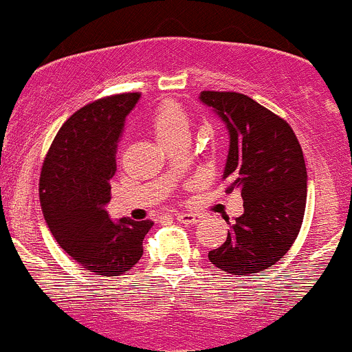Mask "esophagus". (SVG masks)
<instances>
[{
  "label": "esophagus",
  "instance_id": "esophagus-1",
  "mask_svg": "<svg viewBox=\"0 0 352 352\" xmlns=\"http://www.w3.org/2000/svg\"><path fill=\"white\" fill-rule=\"evenodd\" d=\"M175 218L180 221V223H187V225H194L201 220L199 214L196 213H177Z\"/></svg>",
  "mask_w": 352,
  "mask_h": 352
}]
</instances>
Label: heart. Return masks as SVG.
<instances>
[{
	"label": "heart",
	"instance_id": "b5f03b06",
	"mask_svg": "<svg viewBox=\"0 0 352 352\" xmlns=\"http://www.w3.org/2000/svg\"><path fill=\"white\" fill-rule=\"evenodd\" d=\"M151 127L160 144H168L173 139L189 134V117L179 104L165 101L153 115Z\"/></svg>",
	"mask_w": 352,
	"mask_h": 352
}]
</instances>
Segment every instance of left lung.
Masks as SVG:
<instances>
[{
	"label": "left lung",
	"mask_w": 352,
	"mask_h": 352,
	"mask_svg": "<svg viewBox=\"0 0 352 352\" xmlns=\"http://www.w3.org/2000/svg\"><path fill=\"white\" fill-rule=\"evenodd\" d=\"M199 101L225 124L221 179L227 192L239 190L244 201V213L232 220L227 241L208 259L225 274H259L291 249L301 228L308 194L302 149L287 122L249 96L203 91Z\"/></svg>",
	"instance_id": "1"
}]
</instances>
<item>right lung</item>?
Wrapping results in <instances>:
<instances>
[{
    "label": "right lung",
    "instance_id": "add662e5",
    "mask_svg": "<svg viewBox=\"0 0 352 352\" xmlns=\"http://www.w3.org/2000/svg\"><path fill=\"white\" fill-rule=\"evenodd\" d=\"M138 93L103 98L75 111L58 131L39 182L44 220L58 244L89 272L127 274L142 256L151 220H111L110 180L117 141Z\"/></svg>",
    "mask_w": 352,
    "mask_h": 352
}]
</instances>
